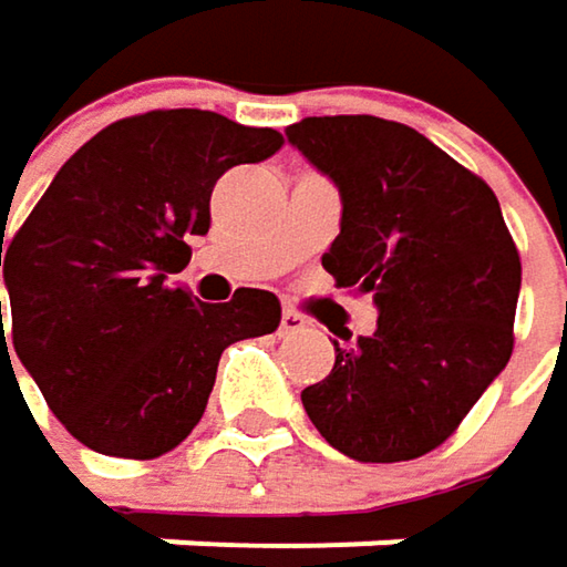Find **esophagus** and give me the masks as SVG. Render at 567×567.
<instances>
[{"instance_id":"34e87169","label":"esophagus","mask_w":567,"mask_h":567,"mask_svg":"<svg viewBox=\"0 0 567 567\" xmlns=\"http://www.w3.org/2000/svg\"><path fill=\"white\" fill-rule=\"evenodd\" d=\"M303 330H307V317L297 313L293 307H284V313H280V333L284 337H293V333H303Z\"/></svg>"}]
</instances>
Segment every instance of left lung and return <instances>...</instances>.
Listing matches in <instances>:
<instances>
[{"label":"left lung","mask_w":567,"mask_h":567,"mask_svg":"<svg viewBox=\"0 0 567 567\" xmlns=\"http://www.w3.org/2000/svg\"><path fill=\"white\" fill-rule=\"evenodd\" d=\"M287 138L343 200L323 254L337 287L373 293L377 330L337 347L300 393L320 435L357 462L442 445L512 357L522 260L492 187L423 138L373 115L303 118Z\"/></svg>","instance_id":"1"}]
</instances>
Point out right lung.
Masks as SVG:
<instances>
[{"label":"right lung","instance_id":"1","mask_svg":"<svg viewBox=\"0 0 567 567\" xmlns=\"http://www.w3.org/2000/svg\"><path fill=\"white\" fill-rule=\"evenodd\" d=\"M274 128L200 109L122 118L55 174L0 267L12 307L9 350L82 445L157 458L200 423L220 353L280 327V300L240 287L200 303L167 284L210 227V190L237 164L280 151Z\"/></svg>","mask_w":567,"mask_h":567}]
</instances>
